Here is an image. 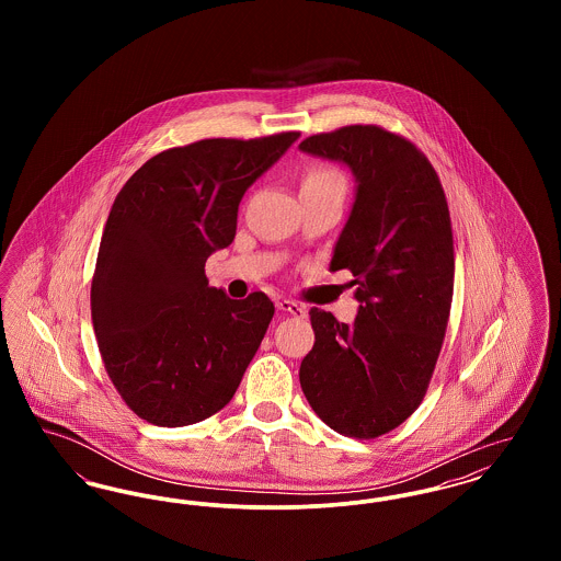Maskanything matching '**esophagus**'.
<instances>
[{"mask_svg": "<svg viewBox=\"0 0 561 561\" xmlns=\"http://www.w3.org/2000/svg\"><path fill=\"white\" fill-rule=\"evenodd\" d=\"M275 307H277L279 311H284V313H290V316L298 318V320H302V318L307 316V311H305L300 305H296L294 300H288V298H277V300H275Z\"/></svg>", "mask_w": 561, "mask_h": 561, "instance_id": "esophagus-1", "label": "esophagus"}]
</instances>
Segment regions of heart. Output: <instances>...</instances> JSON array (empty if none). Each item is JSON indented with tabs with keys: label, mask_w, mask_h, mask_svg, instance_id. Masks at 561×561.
<instances>
[{
	"label": "heart",
	"mask_w": 561,
	"mask_h": 561,
	"mask_svg": "<svg viewBox=\"0 0 561 561\" xmlns=\"http://www.w3.org/2000/svg\"><path fill=\"white\" fill-rule=\"evenodd\" d=\"M302 187H339L343 188V181L336 172L332 170H325V168H318V170H311L305 179V185Z\"/></svg>",
	"instance_id": "heart-1"
}]
</instances>
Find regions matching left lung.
<instances>
[{
    "label": "left lung",
    "instance_id": "1",
    "mask_svg": "<svg viewBox=\"0 0 561 561\" xmlns=\"http://www.w3.org/2000/svg\"><path fill=\"white\" fill-rule=\"evenodd\" d=\"M298 149L353 174L330 271L353 273L359 302L353 323L309 311L316 345L300 364V387L328 427L373 439L419 408L446 336L454 288L446 195L427 158L378 126L316 134Z\"/></svg>",
    "mask_w": 561,
    "mask_h": 561
}]
</instances>
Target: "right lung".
<instances>
[{
    "instance_id": "right-lung-1",
    "label": "right lung",
    "mask_w": 561,
    "mask_h": 561,
    "mask_svg": "<svg viewBox=\"0 0 561 561\" xmlns=\"http://www.w3.org/2000/svg\"><path fill=\"white\" fill-rule=\"evenodd\" d=\"M298 133L206 138L145 161L117 193L92 279V323L115 389L158 427L222 410L275 313L267 294L233 300L206 261L238 229L248 188Z\"/></svg>"
}]
</instances>
